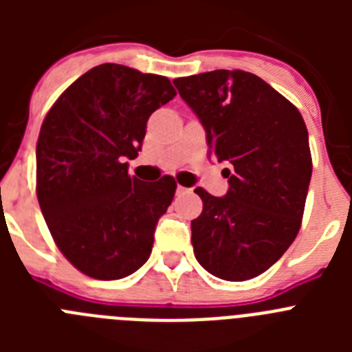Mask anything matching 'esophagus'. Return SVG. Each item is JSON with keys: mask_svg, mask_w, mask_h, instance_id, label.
Listing matches in <instances>:
<instances>
[{"mask_svg": "<svg viewBox=\"0 0 352 352\" xmlns=\"http://www.w3.org/2000/svg\"><path fill=\"white\" fill-rule=\"evenodd\" d=\"M176 194H178V195L188 194V188H185V186H179V185H178V188H176Z\"/></svg>", "mask_w": 352, "mask_h": 352, "instance_id": "1", "label": "esophagus"}]
</instances>
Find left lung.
<instances>
[{"label": "left lung", "mask_w": 352, "mask_h": 352, "mask_svg": "<svg viewBox=\"0 0 352 352\" xmlns=\"http://www.w3.org/2000/svg\"><path fill=\"white\" fill-rule=\"evenodd\" d=\"M206 130L208 151L227 162L229 190L195 188V259L222 280L264 273L300 231L312 176L309 132L291 102L250 72L213 70L173 80Z\"/></svg>", "instance_id": "1"}]
</instances>
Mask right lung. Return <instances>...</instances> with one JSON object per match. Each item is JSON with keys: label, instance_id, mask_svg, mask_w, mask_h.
Listing matches in <instances>:
<instances>
[{"label": "right lung", "instance_id": "1", "mask_svg": "<svg viewBox=\"0 0 352 352\" xmlns=\"http://www.w3.org/2000/svg\"><path fill=\"white\" fill-rule=\"evenodd\" d=\"M176 96L167 77L104 63L70 84L36 142V197L56 245L84 275L118 280L149 259L176 192L129 174L148 118Z\"/></svg>", "mask_w": 352, "mask_h": 352}]
</instances>
